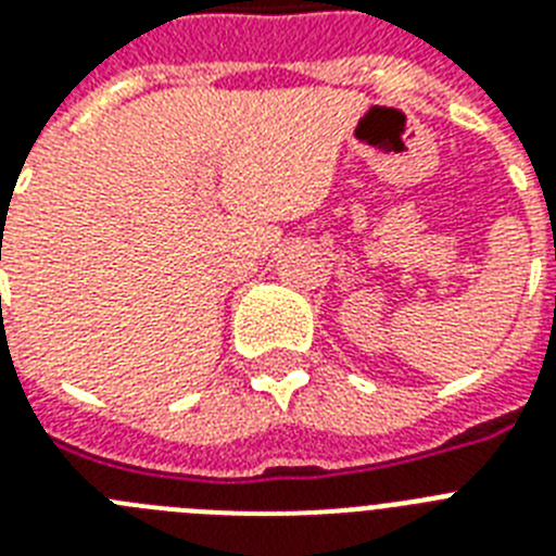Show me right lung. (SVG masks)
Segmentation results:
<instances>
[{
  "label": "right lung",
  "mask_w": 556,
  "mask_h": 556,
  "mask_svg": "<svg viewBox=\"0 0 556 556\" xmlns=\"http://www.w3.org/2000/svg\"><path fill=\"white\" fill-rule=\"evenodd\" d=\"M0 258H2V255H0Z\"/></svg>",
  "instance_id": "1"
}]
</instances>
